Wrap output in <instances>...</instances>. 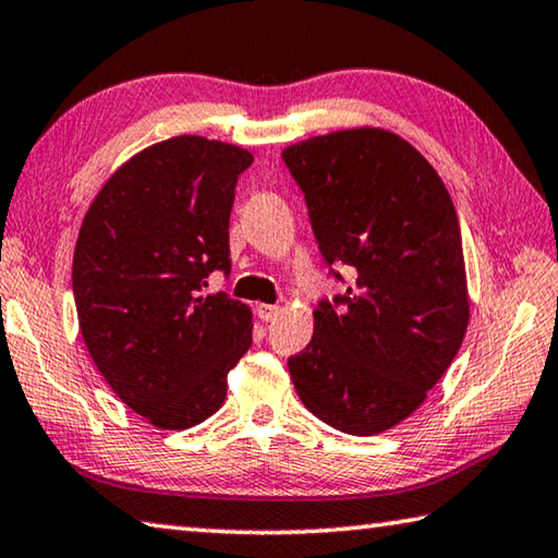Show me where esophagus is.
Wrapping results in <instances>:
<instances>
[{
  "label": "esophagus",
  "instance_id": "esophagus-1",
  "mask_svg": "<svg viewBox=\"0 0 558 558\" xmlns=\"http://www.w3.org/2000/svg\"><path fill=\"white\" fill-rule=\"evenodd\" d=\"M258 315H260V320L270 323V320H276V317L280 315V307L278 305H258Z\"/></svg>",
  "mask_w": 558,
  "mask_h": 558
}]
</instances>
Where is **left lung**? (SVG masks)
I'll return each mask as SVG.
<instances>
[{"instance_id":"1","label":"left lung","mask_w":558,"mask_h":558,"mask_svg":"<svg viewBox=\"0 0 558 558\" xmlns=\"http://www.w3.org/2000/svg\"><path fill=\"white\" fill-rule=\"evenodd\" d=\"M282 158L325 260L355 270L348 293L313 311L290 377L317 420L379 435L427 400L470 325L454 203L427 158L379 126L298 141Z\"/></svg>"}]
</instances>
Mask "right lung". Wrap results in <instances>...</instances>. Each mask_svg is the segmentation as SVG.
Listing matches in <instances>:
<instances>
[{"label":"right lung","instance_id":"add662e5","mask_svg":"<svg viewBox=\"0 0 558 558\" xmlns=\"http://www.w3.org/2000/svg\"><path fill=\"white\" fill-rule=\"evenodd\" d=\"M253 154L173 136L121 163L78 228L72 286L88 355L119 400L158 429L220 410L253 342V313L203 293L231 270L228 220Z\"/></svg>","mask_w":558,"mask_h":558}]
</instances>
